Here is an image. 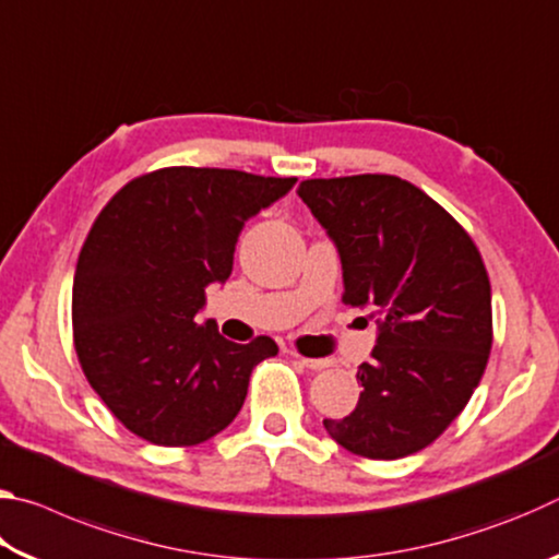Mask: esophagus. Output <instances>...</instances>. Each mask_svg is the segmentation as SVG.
Here are the masks:
<instances>
[{
    "label": "esophagus",
    "mask_w": 559,
    "mask_h": 559,
    "mask_svg": "<svg viewBox=\"0 0 559 559\" xmlns=\"http://www.w3.org/2000/svg\"><path fill=\"white\" fill-rule=\"evenodd\" d=\"M293 357H296L298 362L306 365L308 370H325V367L333 365V362H330V359H320V357H302V355H298V353H293Z\"/></svg>",
    "instance_id": "esophagus-1"
}]
</instances>
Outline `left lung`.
Wrapping results in <instances>:
<instances>
[{"label": "left lung", "instance_id": "1", "mask_svg": "<svg viewBox=\"0 0 559 559\" xmlns=\"http://www.w3.org/2000/svg\"><path fill=\"white\" fill-rule=\"evenodd\" d=\"M298 197L343 261V302L370 308L380 337L365 390L325 431L349 453L404 459L437 441L468 404L493 345L486 263L471 234L394 175L306 179Z\"/></svg>", "mask_w": 559, "mask_h": 559}]
</instances>
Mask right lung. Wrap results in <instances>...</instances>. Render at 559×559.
<instances>
[{"label":"right lung","instance_id":"1","mask_svg":"<svg viewBox=\"0 0 559 559\" xmlns=\"http://www.w3.org/2000/svg\"><path fill=\"white\" fill-rule=\"evenodd\" d=\"M296 185L219 167H163L103 206L73 276L81 370L112 416L157 447H197L236 419L251 370L278 355L197 325L204 288L226 281L243 224Z\"/></svg>","mask_w":559,"mask_h":559}]
</instances>
